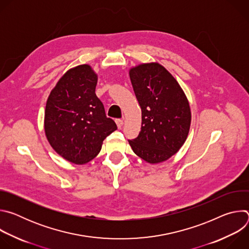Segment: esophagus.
<instances>
[{
  "instance_id": "34e87169",
  "label": "esophagus",
  "mask_w": 249,
  "mask_h": 249,
  "mask_svg": "<svg viewBox=\"0 0 249 249\" xmlns=\"http://www.w3.org/2000/svg\"><path fill=\"white\" fill-rule=\"evenodd\" d=\"M115 122H116V124H117L118 128H121V127L123 126V124H124V122H123V120H122V119H116V120H115Z\"/></svg>"
}]
</instances>
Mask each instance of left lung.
<instances>
[{
  "instance_id": "obj_1",
  "label": "left lung",
  "mask_w": 249,
  "mask_h": 249,
  "mask_svg": "<svg viewBox=\"0 0 249 249\" xmlns=\"http://www.w3.org/2000/svg\"><path fill=\"white\" fill-rule=\"evenodd\" d=\"M129 75L142 109L141 131L129 144L150 163L164 161L179 151L188 136L191 111L187 97L159 63L136 66Z\"/></svg>"
}]
</instances>
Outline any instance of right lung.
<instances>
[{"label":"right lung","instance_id":"1","mask_svg":"<svg viewBox=\"0 0 249 249\" xmlns=\"http://www.w3.org/2000/svg\"><path fill=\"white\" fill-rule=\"evenodd\" d=\"M97 75L89 65L67 71L46 102L44 130L55 152L84 164L95 158L103 140L117 129L95 94Z\"/></svg>","mask_w":249,"mask_h":249}]
</instances>
